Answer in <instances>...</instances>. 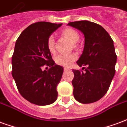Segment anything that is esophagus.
Returning <instances> with one entry per match:
<instances>
[{"mask_svg": "<svg viewBox=\"0 0 127 127\" xmlns=\"http://www.w3.org/2000/svg\"><path fill=\"white\" fill-rule=\"evenodd\" d=\"M68 70H68L67 68H65H65H64V71H65V72H67V71H68Z\"/></svg>", "mask_w": 127, "mask_h": 127, "instance_id": "1", "label": "esophagus"}]
</instances>
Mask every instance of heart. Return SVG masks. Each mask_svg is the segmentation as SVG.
I'll return each instance as SVG.
<instances>
[{"instance_id":"1","label":"heart","mask_w":127,"mask_h":127,"mask_svg":"<svg viewBox=\"0 0 127 127\" xmlns=\"http://www.w3.org/2000/svg\"><path fill=\"white\" fill-rule=\"evenodd\" d=\"M62 35L66 37L72 42L76 43L78 41L80 36L75 30L72 28H66L63 30ZM47 46L49 52L53 53L55 52V39L53 36H50L47 40ZM77 56L75 54L70 55H58L55 57V62L57 65L64 67H69L70 65L76 60Z\"/></svg>"}]
</instances>
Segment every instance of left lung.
<instances>
[{"mask_svg": "<svg viewBox=\"0 0 127 127\" xmlns=\"http://www.w3.org/2000/svg\"><path fill=\"white\" fill-rule=\"evenodd\" d=\"M70 26L80 30L85 36V46L76 63L82 70H73L72 81L75 99L82 103L99 100L109 89L115 74L117 60L112 38L100 25L89 21L70 22Z\"/></svg>", "mask_w": 127, "mask_h": 127, "instance_id": "8db88e82", "label": "left lung"}]
</instances>
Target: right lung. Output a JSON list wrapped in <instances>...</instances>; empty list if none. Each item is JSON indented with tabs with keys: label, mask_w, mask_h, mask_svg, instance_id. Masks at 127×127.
I'll return each mask as SVG.
<instances>
[{
	"label": "right lung",
	"mask_w": 127,
	"mask_h": 127,
	"mask_svg": "<svg viewBox=\"0 0 127 127\" xmlns=\"http://www.w3.org/2000/svg\"><path fill=\"white\" fill-rule=\"evenodd\" d=\"M62 26L47 22L34 23L22 32L15 42L12 76L21 95L36 105H49L57 100L56 89L64 67L53 60L47 40ZM44 65L50 69L42 70Z\"/></svg>",
	"instance_id": "obj_1"
}]
</instances>
